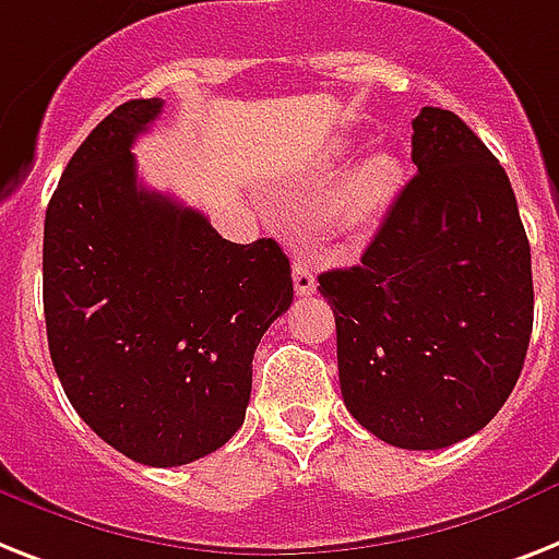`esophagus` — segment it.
Segmentation results:
<instances>
[{
	"label": "esophagus",
	"mask_w": 559,
	"mask_h": 559,
	"mask_svg": "<svg viewBox=\"0 0 559 559\" xmlns=\"http://www.w3.org/2000/svg\"><path fill=\"white\" fill-rule=\"evenodd\" d=\"M293 284H295V293L301 295V298L316 293V272H312L310 264L301 261V258L293 261Z\"/></svg>",
	"instance_id": "obj_1"
}]
</instances>
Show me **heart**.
Segmentation results:
<instances>
[{
	"label": "heart",
	"instance_id": "obj_1",
	"mask_svg": "<svg viewBox=\"0 0 559 559\" xmlns=\"http://www.w3.org/2000/svg\"><path fill=\"white\" fill-rule=\"evenodd\" d=\"M402 186V169L393 154L376 152L358 160L338 183L324 209L321 224L335 238L358 240L370 235L382 221Z\"/></svg>",
	"mask_w": 559,
	"mask_h": 559
}]
</instances>
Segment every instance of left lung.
Here are the masks:
<instances>
[{
    "instance_id": "1",
    "label": "left lung",
    "mask_w": 559,
    "mask_h": 559,
    "mask_svg": "<svg viewBox=\"0 0 559 559\" xmlns=\"http://www.w3.org/2000/svg\"><path fill=\"white\" fill-rule=\"evenodd\" d=\"M413 163L361 264L321 272L319 293L353 419L405 451H439L483 430L520 379L531 247L506 169L453 111L421 108Z\"/></svg>"
}]
</instances>
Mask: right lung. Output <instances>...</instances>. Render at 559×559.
Wrapping results in <instances>:
<instances>
[{"instance_id": "1", "label": "right lung", "mask_w": 559, "mask_h": 559, "mask_svg": "<svg viewBox=\"0 0 559 559\" xmlns=\"http://www.w3.org/2000/svg\"><path fill=\"white\" fill-rule=\"evenodd\" d=\"M163 99L117 106L68 160L45 212L48 350L74 411L152 468L217 451L243 425L252 356L293 304L272 238L233 243L138 180L134 138Z\"/></svg>"}]
</instances>
